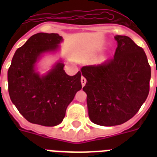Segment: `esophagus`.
<instances>
[{
    "mask_svg": "<svg viewBox=\"0 0 157 157\" xmlns=\"http://www.w3.org/2000/svg\"><path fill=\"white\" fill-rule=\"evenodd\" d=\"M81 85H82V86H85V85H86V79L85 78L84 76H81Z\"/></svg>",
    "mask_w": 157,
    "mask_h": 157,
    "instance_id": "obj_1",
    "label": "esophagus"
}]
</instances>
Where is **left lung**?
Masks as SVG:
<instances>
[{
	"label": "left lung",
	"instance_id": "obj_1",
	"mask_svg": "<svg viewBox=\"0 0 157 157\" xmlns=\"http://www.w3.org/2000/svg\"><path fill=\"white\" fill-rule=\"evenodd\" d=\"M114 57L85 66L89 117L102 126L121 124L139 112L149 94L151 67L143 48L126 36H117Z\"/></svg>",
	"mask_w": 157,
	"mask_h": 157
}]
</instances>
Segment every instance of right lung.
Masks as SVG:
<instances>
[{"mask_svg": "<svg viewBox=\"0 0 157 157\" xmlns=\"http://www.w3.org/2000/svg\"><path fill=\"white\" fill-rule=\"evenodd\" d=\"M62 36L57 33L32 36L13 55L8 70V90L12 103L27 121L44 126L60 124L68 104L81 89V71L68 76L58 63L45 76L34 70L42 53L55 50Z\"/></svg>", "mask_w": 157, "mask_h": 157, "instance_id": "1", "label": "right lung"}]
</instances>
